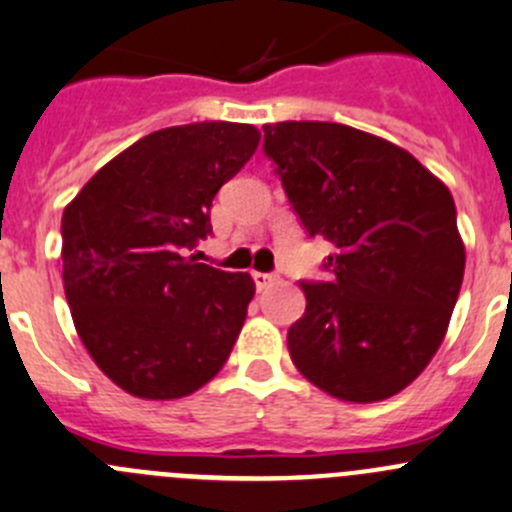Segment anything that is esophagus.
Listing matches in <instances>:
<instances>
[{
	"label": "esophagus",
	"instance_id": "obj_1",
	"mask_svg": "<svg viewBox=\"0 0 512 512\" xmlns=\"http://www.w3.org/2000/svg\"><path fill=\"white\" fill-rule=\"evenodd\" d=\"M252 280H255L257 290H265L267 285H272V280H275V277H272L270 272H252Z\"/></svg>",
	"mask_w": 512,
	"mask_h": 512
}]
</instances>
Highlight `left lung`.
<instances>
[{
    "label": "left lung",
    "instance_id": "left-lung-1",
    "mask_svg": "<svg viewBox=\"0 0 512 512\" xmlns=\"http://www.w3.org/2000/svg\"><path fill=\"white\" fill-rule=\"evenodd\" d=\"M262 130L307 235L335 245L332 280L300 285L292 362L345 403L393 398L433 360L458 302L465 245L453 195L403 147L347 124Z\"/></svg>",
    "mask_w": 512,
    "mask_h": 512
}]
</instances>
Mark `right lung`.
I'll return each instance as SVG.
<instances>
[{
	"instance_id": "1",
	"label": "right lung",
	"mask_w": 512,
	"mask_h": 512,
	"mask_svg": "<svg viewBox=\"0 0 512 512\" xmlns=\"http://www.w3.org/2000/svg\"><path fill=\"white\" fill-rule=\"evenodd\" d=\"M260 132L195 122L142 137L109 160L62 215V280L79 340L124 393L177 400L230 357L255 282L197 262L220 187Z\"/></svg>"
}]
</instances>
